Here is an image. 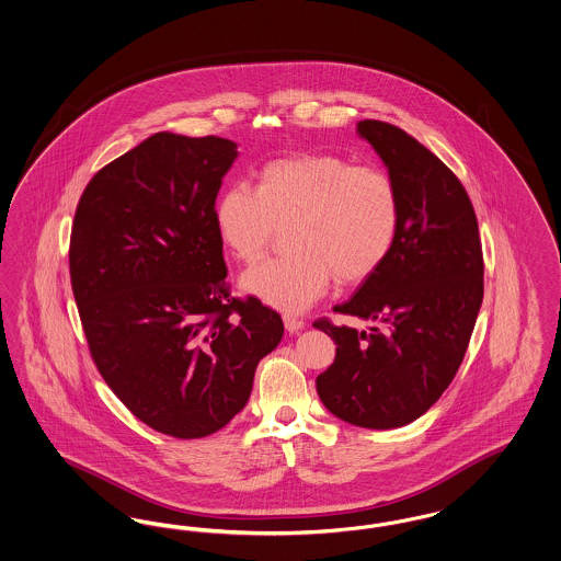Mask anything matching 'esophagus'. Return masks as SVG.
I'll return each mask as SVG.
<instances>
[{
  "label": "esophagus",
  "instance_id": "1",
  "mask_svg": "<svg viewBox=\"0 0 561 561\" xmlns=\"http://www.w3.org/2000/svg\"><path fill=\"white\" fill-rule=\"evenodd\" d=\"M284 325H286L288 332H298V330L305 328V321L300 317H296V314L286 313L284 314Z\"/></svg>",
  "mask_w": 561,
  "mask_h": 561
}]
</instances>
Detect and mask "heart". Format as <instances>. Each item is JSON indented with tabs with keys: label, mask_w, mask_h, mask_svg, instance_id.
Masks as SVG:
<instances>
[{
	"label": "heart",
	"mask_w": 561,
	"mask_h": 561,
	"mask_svg": "<svg viewBox=\"0 0 561 561\" xmlns=\"http://www.w3.org/2000/svg\"><path fill=\"white\" fill-rule=\"evenodd\" d=\"M224 247L244 265L263 259L286 227L288 254L248 271L244 290L271 307L298 311L332 282L359 286L380 270L401 229V196L388 171L336 152L265 160L254 190L229 185L213 204Z\"/></svg>",
	"instance_id": "obj_1"
}]
</instances>
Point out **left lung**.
Returning a JSON list of instances; mask_svg holds the SVG:
<instances>
[{
  "instance_id": "1",
  "label": "left lung",
  "mask_w": 561,
  "mask_h": 561,
  "mask_svg": "<svg viewBox=\"0 0 561 561\" xmlns=\"http://www.w3.org/2000/svg\"><path fill=\"white\" fill-rule=\"evenodd\" d=\"M357 131L399 187L401 229L380 270L334 307L376 325L314 321L336 344L317 392L340 420L388 430L424 415L455 378L484 296V256L470 196L440 158L383 121Z\"/></svg>"
}]
</instances>
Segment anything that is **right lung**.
<instances>
[{"label":"right lung","instance_id":"right-lung-1","mask_svg":"<svg viewBox=\"0 0 561 561\" xmlns=\"http://www.w3.org/2000/svg\"><path fill=\"white\" fill-rule=\"evenodd\" d=\"M236 144L157 134L83 190L68 267L91 359L139 422L190 440L248 403L284 323L231 296L213 204Z\"/></svg>","mask_w":561,"mask_h":561}]
</instances>
